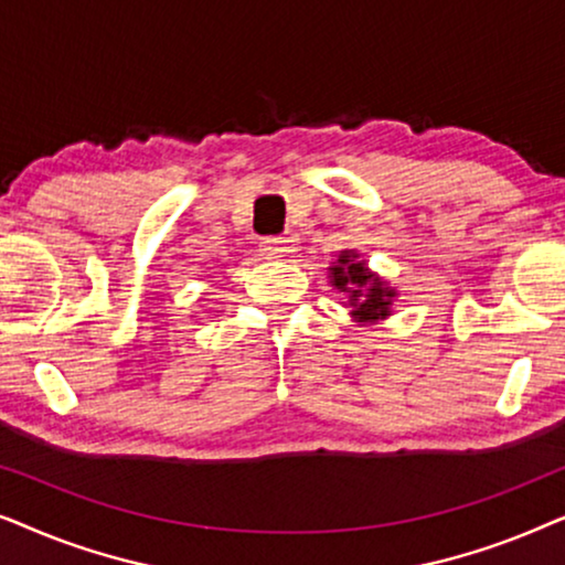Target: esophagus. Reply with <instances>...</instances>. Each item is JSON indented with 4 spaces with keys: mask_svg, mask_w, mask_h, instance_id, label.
I'll return each instance as SVG.
<instances>
[{
    "mask_svg": "<svg viewBox=\"0 0 565 565\" xmlns=\"http://www.w3.org/2000/svg\"><path fill=\"white\" fill-rule=\"evenodd\" d=\"M259 252L265 257H285V254L292 252V242L285 236H265L259 242Z\"/></svg>",
    "mask_w": 565,
    "mask_h": 565,
    "instance_id": "esophagus-1",
    "label": "esophagus"
}]
</instances>
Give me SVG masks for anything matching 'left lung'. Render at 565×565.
Masks as SVG:
<instances>
[{
  "label": "left lung",
  "mask_w": 565,
  "mask_h": 565,
  "mask_svg": "<svg viewBox=\"0 0 565 565\" xmlns=\"http://www.w3.org/2000/svg\"><path fill=\"white\" fill-rule=\"evenodd\" d=\"M337 290L350 292V303L354 306V316L362 321H375L388 316L393 290L373 277L362 262H354V254L342 252V257L331 267Z\"/></svg>",
  "instance_id": "1"
}]
</instances>
